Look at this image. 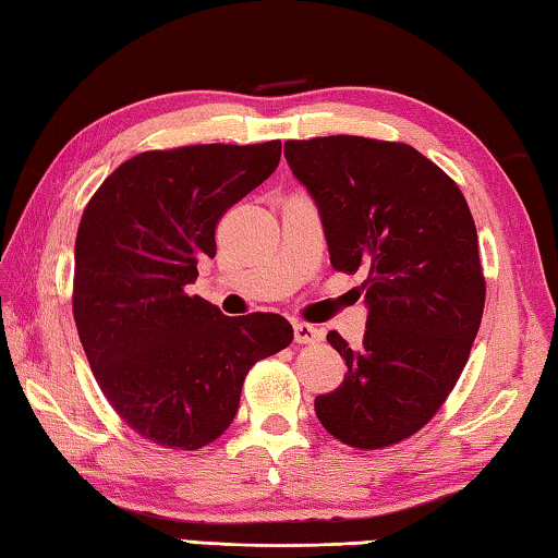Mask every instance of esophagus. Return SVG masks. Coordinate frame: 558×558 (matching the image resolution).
Returning <instances> with one entry per match:
<instances>
[{
  "instance_id": "obj_1",
  "label": "esophagus",
  "mask_w": 558,
  "mask_h": 558,
  "mask_svg": "<svg viewBox=\"0 0 558 558\" xmlns=\"http://www.w3.org/2000/svg\"><path fill=\"white\" fill-rule=\"evenodd\" d=\"M292 332H295L298 344H317L325 339L323 329L315 325H307V323H292Z\"/></svg>"
}]
</instances>
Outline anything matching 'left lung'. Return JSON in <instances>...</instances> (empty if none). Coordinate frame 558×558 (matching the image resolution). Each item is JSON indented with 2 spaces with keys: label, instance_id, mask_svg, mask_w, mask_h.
<instances>
[{
  "label": "left lung",
  "instance_id": "1",
  "mask_svg": "<svg viewBox=\"0 0 558 558\" xmlns=\"http://www.w3.org/2000/svg\"><path fill=\"white\" fill-rule=\"evenodd\" d=\"M286 159L323 216L329 263L364 270L362 349L327 342L344 381L315 399L327 433L381 450L418 433L465 369L485 310L477 229L460 186L403 143L329 135L288 140Z\"/></svg>",
  "mask_w": 558,
  "mask_h": 558
}]
</instances>
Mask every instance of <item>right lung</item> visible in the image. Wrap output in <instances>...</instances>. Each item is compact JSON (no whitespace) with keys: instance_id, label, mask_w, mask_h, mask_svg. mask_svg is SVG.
Instances as JSON below:
<instances>
[{"instance_id":"obj_1","label":"right lung","mask_w":558,"mask_h":558,"mask_svg":"<svg viewBox=\"0 0 558 558\" xmlns=\"http://www.w3.org/2000/svg\"><path fill=\"white\" fill-rule=\"evenodd\" d=\"M280 140L149 149L90 196L75 235L73 319L102 396L157 446L199 450L231 426L251 366L292 342L286 317H226L189 295L216 226L276 172Z\"/></svg>"}]
</instances>
